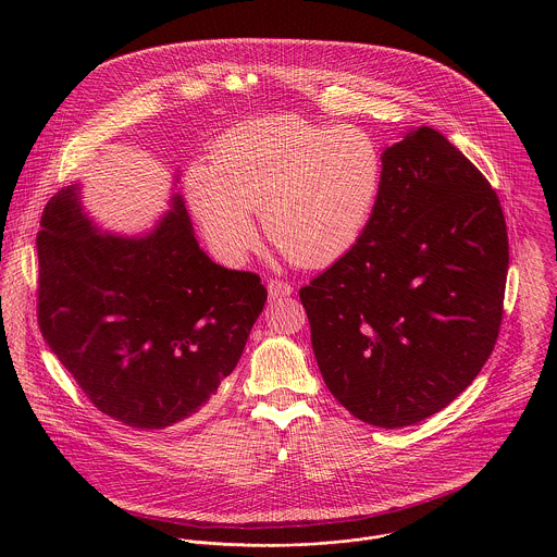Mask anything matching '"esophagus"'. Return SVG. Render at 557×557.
I'll use <instances>...</instances> for the list:
<instances>
[{"label": "esophagus", "mask_w": 557, "mask_h": 557, "mask_svg": "<svg viewBox=\"0 0 557 557\" xmlns=\"http://www.w3.org/2000/svg\"><path fill=\"white\" fill-rule=\"evenodd\" d=\"M268 294H270L272 300H278V298L292 296V294H294V287H292L289 283L281 281V278H272V281L268 283Z\"/></svg>", "instance_id": "esophagus-1"}]
</instances>
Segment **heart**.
Here are the masks:
<instances>
[{
  "label": "heart",
  "mask_w": 557,
  "mask_h": 557,
  "mask_svg": "<svg viewBox=\"0 0 557 557\" xmlns=\"http://www.w3.org/2000/svg\"><path fill=\"white\" fill-rule=\"evenodd\" d=\"M384 186V154L362 128L272 115L227 131L186 195L214 252L239 263L265 238L294 263L323 268L364 236Z\"/></svg>",
  "instance_id": "heart-1"
}]
</instances>
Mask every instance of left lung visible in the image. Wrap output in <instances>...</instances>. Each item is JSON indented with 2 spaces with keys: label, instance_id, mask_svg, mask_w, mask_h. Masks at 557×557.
Returning <instances> with one entry per match:
<instances>
[{
  "label": "left lung",
  "instance_id": "8db88e82",
  "mask_svg": "<svg viewBox=\"0 0 557 557\" xmlns=\"http://www.w3.org/2000/svg\"><path fill=\"white\" fill-rule=\"evenodd\" d=\"M506 272L488 180L442 133L411 131L384 152L364 236L300 289L327 391L382 429L437 413L495 347Z\"/></svg>",
  "mask_w": 557,
  "mask_h": 557
}]
</instances>
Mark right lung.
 <instances>
[{"label":"right lung","instance_id":"obj_1","mask_svg":"<svg viewBox=\"0 0 557 557\" xmlns=\"http://www.w3.org/2000/svg\"><path fill=\"white\" fill-rule=\"evenodd\" d=\"M40 225L38 325L83 395L141 431L206 411L263 311L259 274L214 263L180 197L144 238L98 234L77 186Z\"/></svg>","mask_w":557,"mask_h":557}]
</instances>
